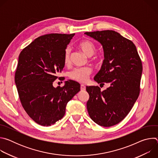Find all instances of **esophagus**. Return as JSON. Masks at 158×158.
I'll list each match as a JSON object with an SVG mask.
<instances>
[{
  "instance_id": "1",
  "label": "esophagus",
  "mask_w": 158,
  "mask_h": 158,
  "mask_svg": "<svg viewBox=\"0 0 158 158\" xmlns=\"http://www.w3.org/2000/svg\"><path fill=\"white\" fill-rule=\"evenodd\" d=\"M81 91H85V86L84 85H83V84H81Z\"/></svg>"
}]
</instances>
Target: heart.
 I'll return each mask as SVG.
<instances>
[{
  "mask_svg": "<svg viewBox=\"0 0 158 158\" xmlns=\"http://www.w3.org/2000/svg\"><path fill=\"white\" fill-rule=\"evenodd\" d=\"M78 48L81 50L88 57H92L96 52V46L93 42L88 40H83L81 41L78 45ZM71 49L68 47L64 51V61L65 64H68L70 61ZM97 59L96 57H93L94 60ZM91 74V69L89 67H83V68H77L70 73V77L79 82H85Z\"/></svg>",
  "mask_w": 158,
  "mask_h": 158,
  "instance_id": "1",
  "label": "heart"
}]
</instances>
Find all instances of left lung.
Returning a JSON list of instances; mask_svg holds the SVG:
<instances>
[{"instance_id": "obj_1", "label": "left lung", "mask_w": 158, "mask_h": 158, "mask_svg": "<svg viewBox=\"0 0 158 158\" xmlns=\"http://www.w3.org/2000/svg\"><path fill=\"white\" fill-rule=\"evenodd\" d=\"M101 44L104 59L94 79L109 83L103 91L98 86H86L89 94L87 109L92 120L110 127L123 121L138 98L143 65L134 43L114 31L87 32Z\"/></svg>"}]
</instances>
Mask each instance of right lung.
<instances>
[{
    "instance_id": "obj_1",
    "label": "right lung",
    "mask_w": 158,
    "mask_h": 158,
    "mask_svg": "<svg viewBox=\"0 0 158 158\" xmlns=\"http://www.w3.org/2000/svg\"><path fill=\"white\" fill-rule=\"evenodd\" d=\"M74 35L40 36L19 54L15 74L19 96L27 114L39 125L51 126L61 119L67 102L80 91V84L73 80L62 87L52 85L64 68V51Z\"/></svg>"
}]
</instances>
